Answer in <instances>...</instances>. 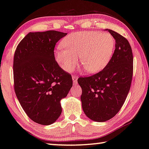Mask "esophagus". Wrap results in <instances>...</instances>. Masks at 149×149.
<instances>
[{
  "mask_svg": "<svg viewBox=\"0 0 149 149\" xmlns=\"http://www.w3.org/2000/svg\"><path fill=\"white\" fill-rule=\"evenodd\" d=\"M77 79H78V77H77V75H73V76H72L73 82H74V84H77Z\"/></svg>",
  "mask_w": 149,
  "mask_h": 149,
  "instance_id": "1",
  "label": "esophagus"
}]
</instances>
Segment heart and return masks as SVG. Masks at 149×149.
Masks as SVG:
<instances>
[{
	"mask_svg": "<svg viewBox=\"0 0 149 149\" xmlns=\"http://www.w3.org/2000/svg\"><path fill=\"white\" fill-rule=\"evenodd\" d=\"M62 45L65 48L55 51V61L62 70L72 72L79 57L86 72L96 73L110 60L115 41L109 33L91 31L70 35L63 40Z\"/></svg>",
	"mask_w": 149,
	"mask_h": 149,
	"instance_id": "1",
	"label": "heart"
}]
</instances>
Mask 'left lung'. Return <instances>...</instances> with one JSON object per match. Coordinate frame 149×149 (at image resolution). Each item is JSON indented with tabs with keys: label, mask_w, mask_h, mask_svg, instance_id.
<instances>
[{
	"label": "left lung",
	"mask_w": 149,
	"mask_h": 149,
	"mask_svg": "<svg viewBox=\"0 0 149 149\" xmlns=\"http://www.w3.org/2000/svg\"><path fill=\"white\" fill-rule=\"evenodd\" d=\"M116 41L112 58L101 72L89 77H79L81 101L85 114L96 122H105L119 112L131 85L133 55L125 37L106 29Z\"/></svg>",
	"instance_id": "obj_1"
}]
</instances>
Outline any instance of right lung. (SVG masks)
Instances as JSON below:
<instances>
[{
    "label": "right lung",
    "mask_w": 149,
    "mask_h": 149,
    "mask_svg": "<svg viewBox=\"0 0 149 149\" xmlns=\"http://www.w3.org/2000/svg\"><path fill=\"white\" fill-rule=\"evenodd\" d=\"M67 35L56 31L29 33L17 45L13 60L14 88L26 115L42 125L60 116V101L67 96L72 76L55 59L56 43Z\"/></svg>",
    "instance_id": "1"
}]
</instances>
